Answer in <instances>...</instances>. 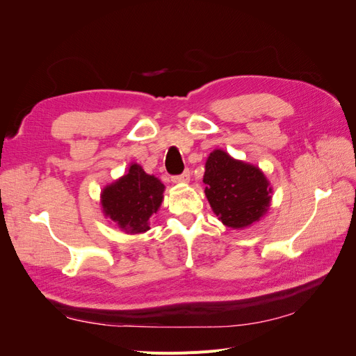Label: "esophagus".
Instances as JSON below:
<instances>
[{
	"label": "esophagus",
	"instance_id": "1",
	"mask_svg": "<svg viewBox=\"0 0 356 356\" xmlns=\"http://www.w3.org/2000/svg\"><path fill=\"white\" fill-rule=\"evenodd\" d=\"M172 181H174L175 184H182V182H188L190 181V170H184L181 175L172 177Z\"/></svg>",
	"mask_w": 356,
	"mask_h": 356
}]
</instances>
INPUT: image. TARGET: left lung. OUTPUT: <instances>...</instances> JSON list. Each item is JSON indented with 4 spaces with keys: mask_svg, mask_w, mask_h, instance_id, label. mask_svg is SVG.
Returning <instances> with one entry per match:
<instances>
[{
    "mask_svg": "<svg viewBox=\"0 0 356 356\" xmlns=\"http://www.w3.org/2000/svg\"><path fill=\"white\" fill-rule=\"evenodd\" d=\"M204 195L218 220L232 229H243L268 211L272 187L254 165L213 149L204 165Z\"/></svg>",
    "mask_w": 356,
    "mask_h": 356,
    "instance_id": "left-lung-1",
    "label": "left lung"
}]
</instances>
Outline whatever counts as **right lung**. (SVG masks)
I'll use <instances>...</instances> for the list:
<instances>
[{
  "label": "right lung",
  "instance_id": "obj_1",
  "mask_svg": "<svg viewBox=\"0 0 356 356\" xmlns=\"http://www.w3.org/2000/svg\"><path fill=\"white\" fill-rule=\"evenodd\" d=\"M165 186L154 175L132 163L129 172L102 190L101 203L105 217L126 233L136 234L149 229V218L163 200Z\"/></svg>",
  "mask_w": 356,
  "mask_h": 356
}]
</instances>
